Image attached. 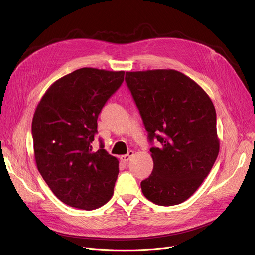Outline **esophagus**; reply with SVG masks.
Instances as JSON below:
<instances>
[{
	"mask_svg": "<svg viewBox=\"0 0 255 255\" xmlns=\"http://www.w3.org/2000/svg\"><path fill=\"white\" fill-rule=\"evenodd\" d=\"M134 155V152L133 151H129L126 155H123V156H121V160H122L123 162H128L129 160H130V158Z\"/></svg>",
	"mask_w": 255,
	"mask_h": 255,
	"instance_id": "34e87169",
	"label": "esophagus"
}]
</instances>
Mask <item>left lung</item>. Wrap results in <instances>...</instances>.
Returning <instances> with one entry per match:
<instances>
[{
    "mask_svg": "<svg viewBox=\"0 0 255 255\" xmlns=\"http://www.w3.org/2000/svg\"><path fill=\"white\" fill-rule=\"evenodd\" d=\"M125 80L138 107L154 167L140 183L143 195L158 206L188 199L209 175L219 153L216 111L205 90L173 69L126 72Z\"/></svg>",
    "mask_w": 255,
    "mask_h": 255,
    "instance_id": "obj_1",
    "label": "left lung"
}]
</instances>
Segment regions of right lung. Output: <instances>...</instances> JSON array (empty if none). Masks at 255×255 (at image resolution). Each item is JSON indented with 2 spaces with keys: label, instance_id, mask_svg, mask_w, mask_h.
I'll return each mask as SVG.
<instances>
[{
  "label": "right lung",
  "instance_id": "right-lung-1",
  "mask_svg": "<svg viewBox=\"0 0 255 255\" xmlns=\"http://www.w3.org/2000/svg\"><path fill=\"white\" fill-rule=\"evenodd\" d=\"M124 71L80 68L56 80L39 101L32 134L37 168L50 190L70 207L94 210L112 198L119 160L100 141L93 150L102 107Z\"/></svg>",
  "mask_w": 255,
  "mask_h": 255
}]
</instances>
